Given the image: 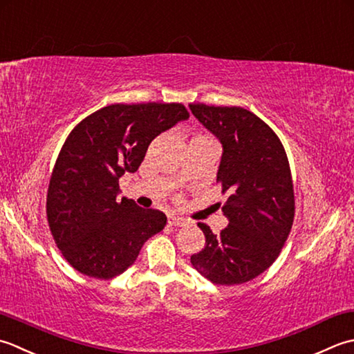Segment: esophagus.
Here are the masks:
<instances>
[{
    "mask_svg": "<svg viewBox=\"0 0 354 354\" xmlns=\"http://www.w3.org/2000/svg\"><path fill=\"white\" fill-rule=\"evenodd\" d=\"M168 225L169 226H176V227H182L186 225V220L182 217H176V215H169L168 217Z\"/></svg>",
    "mask_w": 354,
    "mask_h": 354,
    "instance_id": "esophagus-1",
    "label": "esophagus"
}]
</instances>
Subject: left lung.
Listing matches in <instances>:
<instances>
[{
    "label": "left lung",
    "mask_w": 354,
    "mask_h": 354,
    "mask_svg": "<svg viewBox=\"0 0 354 354\" xmlns=\"http://www.w3.org/2000/svg\"><path fill=\"white\" fill-rule=\"evenodd\" d=\"M189 110L221 143L217 182L229 197V225L214 234L198 223L206 244L194 269L215 284L234 286L270 268L293 225L295 197L283 143L272 128L241 106L191 104Z\"/></svg>",
    "instance_id": "obj_1"
}]
</instances>
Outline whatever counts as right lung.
<instances>
[{
    "label": "right lung",
    "mask_w": 354,
    "mask_h": 354,
    "mask_svg": "<svg viewBox=\"0 0 354 354\" xmlns=\"http://www.w3.org/2000/svg\"><path fill=\"white\" fill-rule=\"evenodd\" d=\"M187 119L182 104H114L70 133L50 178L47 218L77 272L99 279L120 275L167 225L163 212L119 198V178L139 169L158 134Z\"/></svg>",
    "instance_id": "right-lung-1"
}]
</instances>
